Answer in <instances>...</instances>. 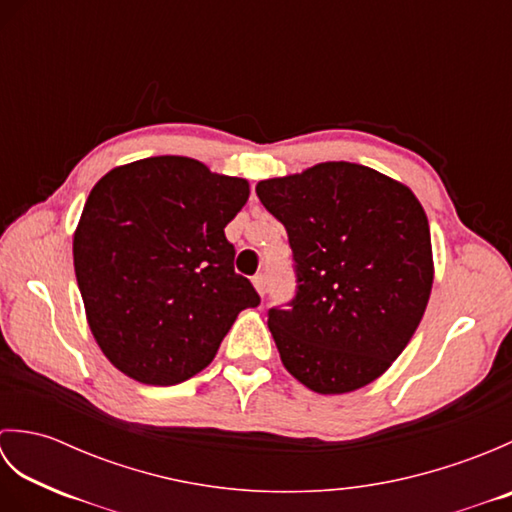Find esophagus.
Segmentation results:
<instances>
[{
	"mask_svg": "<svg viewBox=\"0 0 512 512\" xmlns=\"http://www.w3.org/2000/svg\"><path fill=\"white\" fill-rule=\"evenodd\" d=\"M253 286H255V290L259 292V295L264 297V292H266V275H262V273L255 275L253 277Z\"/></svg>",
	"mask_w": 512,
	"mask_h": 512,
	"instance_id": "obj_1",
	"label": "esophagus"
}]
</instances>
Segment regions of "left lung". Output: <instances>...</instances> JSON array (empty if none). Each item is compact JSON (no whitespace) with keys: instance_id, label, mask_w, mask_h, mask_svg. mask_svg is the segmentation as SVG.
<instances>
[{"instance_id":"left-lung-1","label":"left lung","mask_w":512,"mask_h":512,"mask_svg":"<svg viewBox=\"0 0 512 512\" xmlns=\"http://www.w3.org/2000/svg\"><path fill=\"white\" fill-rule=\"evenodd\" d=\"M292 248L295 297L268 310L281 363L317 394L372 383L405 350L433 284L431 233L405 184L323 162L257 184Z\"/></svg>"}]
</instances>
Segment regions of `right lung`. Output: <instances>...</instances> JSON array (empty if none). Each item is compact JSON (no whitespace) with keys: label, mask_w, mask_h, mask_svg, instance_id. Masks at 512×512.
Wrapping results in <instances>:
<instances>
[{"label":"right lung","mask_w":512,"mask_h":512,"mask_svg":"<svg viewBox=\"0 0 512 512\" xmlns=\"http://www.w3.org/2000/svg\"><path fill=\"white\" fill-rule=\"evenodd\" d=\"M248 182L184 156L116 167L92 189L74 233V273L96 343L145 385H178L213 361L253 284L224 235Z\"/></svg>","instance_id":"obj_1"}]
</instances>
